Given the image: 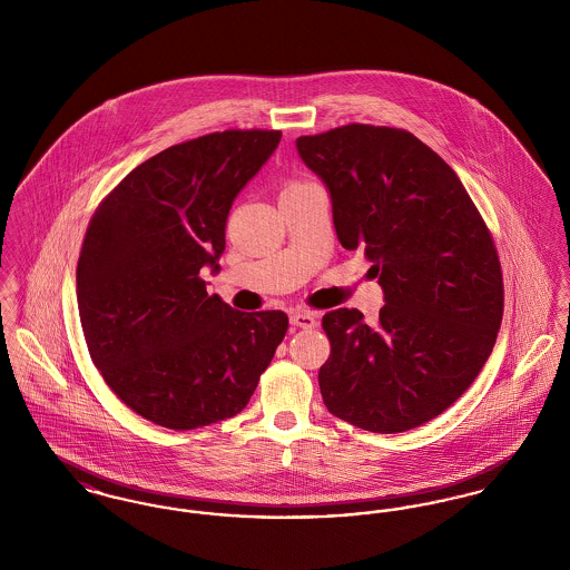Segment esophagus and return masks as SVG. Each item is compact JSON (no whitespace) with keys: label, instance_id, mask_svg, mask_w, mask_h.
Listing matches in <instances>:
<instances>
[{"label":"esophagus","instance_id":"34e87169","mask_svg":"<svg viewBox=\"0 0 570 570\" xmlns=\"http://www.w3.org/2000/svg\"><path fill=\"white\" fill-rule=\"evenodd\" d=\"M291 325L301 326V328H314L318 325V321H316L314 312L295 309V312H291Z\"/></svg>","mask_w":570,"mask_h":570}]
</instances>
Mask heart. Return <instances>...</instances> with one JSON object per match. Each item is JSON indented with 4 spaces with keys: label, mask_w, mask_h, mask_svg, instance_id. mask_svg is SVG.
Listing matches in <instances>:
<instances>
[{
    "label": "heart",
    "mask_w": 570,
    "mask_h": 570,
    "mask_svg": "<svg viewBox=\"0 0 570 570\" xmlns=\"http://www.w3.org/2000/svg\"><path fill=\"white\" fill-rule=\"evenodd\" d=\"M298 186H305V184H298V181H291V184H286V186H284V191L295 190V188H298ZM284 191H282V194H284Z\"/></svg>",
    "instance_id": "obj_1"
}]
</instances>
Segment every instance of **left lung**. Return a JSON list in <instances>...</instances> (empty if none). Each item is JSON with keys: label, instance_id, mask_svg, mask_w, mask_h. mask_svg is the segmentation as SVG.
<instances>
[{"label": "left lung", "instance_id": "left-lung-1", "mask_svg": "<svg viewBox=\"0 0 570 570\" xmlns=\"http://www.w3.org/2000/svg\"><path fill=\"white\" fill-rule=\"evenodd\" d=\"M297 149L331 191L340 244L365 252L384 291L372 325L358 309L323 316L326 410L374 434L419 428L460 400L495 344L504 284L488 224L406 130L348 124L298 136Z\"/></svg>", "mask_w": 570, "mask_h": 570}]
</instances>
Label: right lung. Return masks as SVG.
Here are the masks:
<instances>
[{
	"label": "right lung",
	"instance_id": "add662e5",
	"mask_svg": "<svg viewBox=\"0 0 570 570\" xmlns=\"http://www.w3.org/2000/svg\"><path fill=\"white\" fill-rule=\"evenodd\" d=\"M279 130H224L138 164L89 219L77 301L89 356L142 419L186 432L244 410L288 316L239 312L209 295L226 219L269 160Z\"/></svg>",
	"mask_w": 570,
	"mask_h": 570
}]
</instances>
